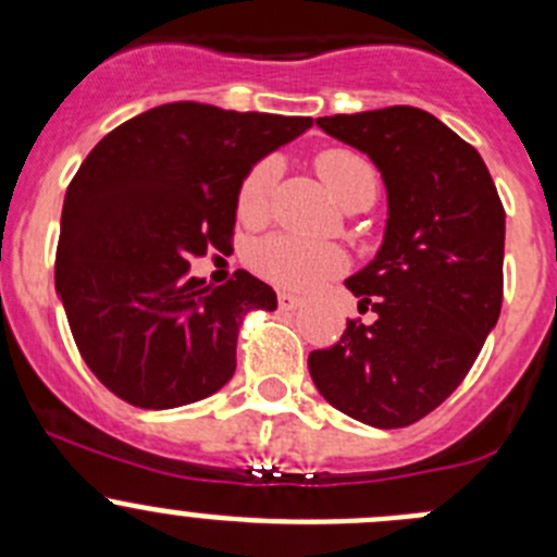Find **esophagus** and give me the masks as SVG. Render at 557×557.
<instances>
[{
	"instance_id": "1",
	"label": "esophagus",
	"mask_w": 557,
	"mask_h": 557,
	"mask_svg": "<svg viewBox=\"0 0 557 557\" xmlns=\"http://www.w3.org/2000/svg\"><path fill=\"white\" fill-rule=\"evenodd\" d=\"M277 305H280V310H285V312H294V310H299L301 305H305V301L299 299V296H294V294H277Z\"/></svg>"
}]
</instances>
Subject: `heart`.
Instances as JSON below:
<instances>
[{
  "label": "heart",
  "instance_id": "heart-1",
  "mask_svg": "<svg viewBox=\"0 0 557 557\" xmlns=\"http://www.w3.org/2000/svg\"><path fill=\"white\" fill-rule=\"evenodd\" d=\"M320 177L331 188V194L339 199L350 185L358 180L374 177V170L352 150L331 148L314 159ZM280 164L274 159H263L245 174L237 194V212L247 223L263 221L272 199L274 183H277ZM377 180V177H374ZM250 263L261 277L269 283L283 285V288L305 290L312 288L329 274H336L345 267V256L339 247L325 243H307V239L288 237V234H274V237L261 239L250 252Z\"/></svg>",
  "mask_w": 557,
  "mask_h": 557
}]
</instances>
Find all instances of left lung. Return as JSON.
<instances>
[{
	"instance_id": "left-lung-1",
	"label": "left lung",
	"mask_w": 557,
	"mask_h": 557,
	"mask_svg": "<svg viewBox=\"0 0 557 557\" xmlns=\"http://www.w3.org/2000/svg\"><path fill=\"white\" fill-rule=\"evenodd\" d=\"M383 174L387 218L372 261L345 280L372 323L347 320L310 352L320 396L374 429L425 418L463 383L504 296L502 199L482 156L418 107L318 117Z\"/></svg>"
}]
</instances>
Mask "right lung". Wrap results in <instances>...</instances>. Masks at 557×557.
<instances>
[{"mask_svg": "<svg viewBox=\"0 0 557 557\" xmlns=\"http://www.w3.org/2000/svg\"><path fill=\"white\" fill-rule=\"evenodd\" d=\"M312 117L172 102L121 123L70 183L55 294L83 361L117 398L172 409L221 391L237 334L277 294L239 269L226 285L188 277L190 256L226 250L245 174Z\"/></svg>", "mask_w": 557, "mask_h": 557, "instance_id": "right-lung-1", "label": "right lung"}]
</instances>
